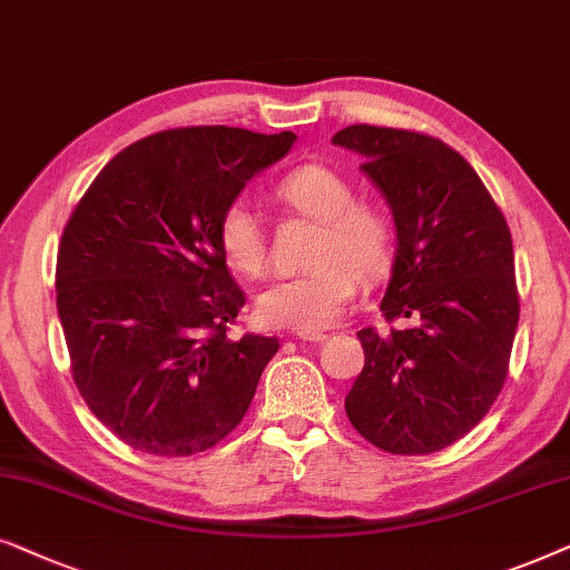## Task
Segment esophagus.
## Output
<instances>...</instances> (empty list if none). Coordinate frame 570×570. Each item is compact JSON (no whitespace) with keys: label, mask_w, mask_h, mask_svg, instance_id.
Wrapping results in <instances>:
<instances>
[{"label":"esophagus","mask_w":570,"mask_h":570,"mask_svg":"<svg viewBox=\"0 0 570 570\" xmlns=\"http://www.w3.org/2000/svg\"><path fill=\"white\" fill-rule=\"evenodd\" d=\"M299 341H309V344H321V341L328 338V333L323 331H297Z\"/></svg>","instance_id":"esophagus-1"}]
</instances>
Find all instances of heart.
<instances>
[{"mask_svg": "<svg viewBox=\"0 0 570 570\" xmlns=\"http://www.w3.org/2000/svg\"><path fill=\"white\" fill-rule=\"evenodd\" d=\"M278 195L297 214L317 222L307 263L299 276L278 278L255 299L265 328L325 331L352 305L356 278L370 284L385 276L393 261V226L383 208L354 200L344 174L323 164L294 169ZM218 245L226 263L247 278L263 276L268 249L261 222L245 200H234L218 218Z\"/></svg>", "mask_w": 570, "mask_h": 570, "instance_id": "heart-1", "label": "heart"}]
</instances>
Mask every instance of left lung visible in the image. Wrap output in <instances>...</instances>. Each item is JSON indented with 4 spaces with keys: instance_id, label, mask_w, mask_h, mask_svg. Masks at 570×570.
Returning <instances> with one entry per match:
<instances>
[{
    "instance_id": "obj_1",
    "label": "left lung",
    "mask_w": 570,
    "mask_h": 570,
    "mask_svg": "<svg viewBox=\"0 0 570 570\" xmlns=\"http://www.w3.org/2000/svg\"><path fill=\"white\" fill-rule=\"evenodd\" d=\"M333 146L364 158L396 224V257L381 309L412 328H362L364 367L346 416L399 456L449 449L490 412L508 375L519 289L513 242L488 187L443 140L352 125Z\"/></svg>"
}]
</instances>
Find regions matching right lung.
Listing matches in <instances>:
<instances>
[{
    "label": "right lung",
    "mask_w": 570,
    "mask_h": 570,
    "mask_svg": "<svg viewBox=\"0 0 570 570\" xmlns=\"http://www.w3.org/2000/svg\"><path fill=\"white\" fill-rule=\"evenodd\" d=\"M294 132L177 127L111 158L65 226L57 313L90 412L135 451L193 456L242 422L278 338H229L245 292L218 218Z\"/></svg>",
    "instance_id": "right-lung-1"
}]
</instances>
